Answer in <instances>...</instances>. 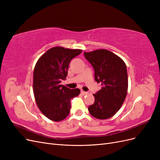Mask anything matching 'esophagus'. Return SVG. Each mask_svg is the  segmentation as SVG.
<instances>
[{"instance_id": "esophagus-1", "label": "esophagus", "mask_w": 160, "mask_h": 160, "mask_svg": "<svg viewBox=\"0 0 160 160\" xmlns=\"http://www.w3.org/2000/svg\"><path fill=\"white\" fill-rule=\"evenodd\" d=\"M81 93L82 95H88V92H85V91H83V90H82V91H81Z\"/></svg>"}]
</instances>
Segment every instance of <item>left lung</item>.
I'll use <instances>...</instances> for the list:
<instances>
[{
    "instance_id": "8db88e82",
    "label": "left lung",
    "mask_w": 160,
    "mask_h": 160,
    "mask_svg": "<svg viewBox=\"0 0 160 160\" xmlns=\"http://www.w3.org/2000/svg\"><path fill=\"white\" fill-rule=\"evenodd\" d=\"M95 70V79L101 89L93 94L95 102L88 110L99 119H109L122 107L128 93V77L125 62L107 49L84 52Z\"/></svg>"
}]
</instances>
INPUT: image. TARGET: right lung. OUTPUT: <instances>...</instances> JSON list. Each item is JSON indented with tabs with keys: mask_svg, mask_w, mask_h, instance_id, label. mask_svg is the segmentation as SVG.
<instances>
[{
	"mask_svg": "<svg viewBox=\"0 0 160 160\" xmlns=\"http://www.w3.org/2000/svg\"><path fill=\"white\" fill-rule=\"evenodd\" d=\"M81 49L55 47L38 59L33 72V93L38 109L54 122L65 119L70 112L71 99L78 96L79 89H70L61 85L67 76L69 62Z\"/></svg>",
	"mask_w": 160,
	"mask_h": 160,
	"instance_id": "obj_1",
	"label": "right lung"
}]
</instances>
